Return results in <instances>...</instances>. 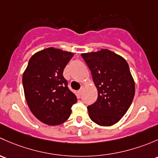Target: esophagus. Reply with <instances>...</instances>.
<instances>
[{
    "label": "esophagus",
    "instance_id": "1",
    "mask_svg": "<svg viewBox=\"0 0 158 158\" xmlns=\"http://www.w3.org/2000/svg\"><path fill=\"white\" fill-rule=\"evenodd\" d=\"M83 90H84V86H81V89H80V90H78V93H79L80 94H82V92H83Z\"/></svg>",
    "mask_w": 158,
    "mask_h": 158
}]
</instances>
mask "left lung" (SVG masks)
<instances>
[{
    "instance_id": "1",
    "label": "left lung",
    "mask_w": 158,
    "mask_h": 158,
    "mask_svg": "<svg viewBox=\"0 0 158 158\" xmlns=\"http://www.w3.org/2000/svg\"><path fill=\"white\" fill-rule=\"evenodd\" d=\"M90 68L98 97L87 110L93 122L104 126L118 123L135 96V83L127 61L107 49L81 55Z\"/></svg>"
}]
</instances>
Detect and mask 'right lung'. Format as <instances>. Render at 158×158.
Masks as SVG:
<instances>
[{
    "mask_svg": "<svg viewBox=\"0 0 158 158\" xmlns=\"http://www.w3.org/2000/svg\"><path fill=\"white\" fill-rule=\"evenodd\" d=\"M73 55L57 48H45L31 57L23 76L24 94L31 112L49 126L65 122L77 100L63 76Z\"/></svg>",
    "mask_w": 158,
    "mask_h": 158,
    "instance_id": "1",
    "label": "right lung"
}]
</instances>
